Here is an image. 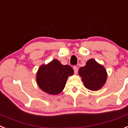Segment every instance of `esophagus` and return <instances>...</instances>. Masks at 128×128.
I'll return each instance as SVG.
<instances>
[{
  "label": "esophagus",
  "instance_id": "34e87169",
  "mask_svg": "<svg viewBox=\"0 0 128 128\" xmlns=\"http://www.w3.org/2000/svg\"><path fill=\"white\" fill-rule=\"evenodd\" d=\"M73 68H74V74H77L78 73V67L77 66H74V67H73Z\"/></svg>",
  "mask_w": 128,
  "mask_h": 128
}]
</instances>
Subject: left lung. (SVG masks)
I'll use <instances>...</instances> for the list:
<instances>
[{"instance_id": "1", "label": "left lung", "mask_w": 128, "mask_h": 128, "mask_svg": "<svg viewBox=\"0 0 128 128\" xmlns=\"http://www.w3.org/2000/svg\"><path fill=\"white\" fill-rule=\"evenodd\" d=\"M78 74L82 78L84 86L94 91L100 90L108 78V73L104 66L94 59L89 60L85 66L80 67Z\"/></svg>"}]
</instances>
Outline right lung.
Returning a JSON list of instances; mask_svg holds the SVG:
<instances>
[{
	"instance_id": "right-lung-1",
	"label": "right lung",
	"mask_w": 128,
	"mask_h": 128,
	"mask_svg": "<svg viewBox=\"0 0 128 128\" xmlns=\"http://www.w3.org/2000/svg\"><path fill=\"white\" fill-rule=\"evenodd\" d=\"M74 74V70L68 65H63L58 60H53L48 64L39 66L36 74V82L44 92L57 95L65 87L68 76Z\"/></svg>"
}]
</instances>
